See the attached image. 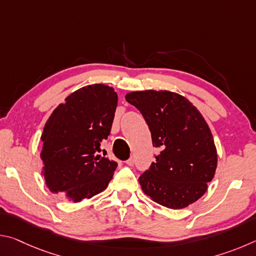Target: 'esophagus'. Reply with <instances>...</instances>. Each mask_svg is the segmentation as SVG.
I'll return each instance as SVG.
<instances>
[{
    "label": "esophagus",
    "instance_id": "1",
    "mask_svg": "<svg viewBox=\"0 0 256 256\" xmlns=\"http://www.w3.org/2000/svg\"><path fill=\"white\" fill-rule=\"evenodd\" d=\"M126 164H128V166H133V164H136V159H134L133 157H131L128 160H126Z\"/></svg>",
    "mask_w": 256,
    "mask_h": 256
}]
</instances>
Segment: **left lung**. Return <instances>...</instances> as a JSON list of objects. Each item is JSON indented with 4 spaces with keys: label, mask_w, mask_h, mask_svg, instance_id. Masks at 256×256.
I'll return each mask as SVG.
<instances>
[{
    "label": "left lung",
    "mask_w": 256,
    "mask_h": 256,
    "mask_svg": "<svg viewBox=\"0 0 256 256\" xmlns=\"http://www.w3.org/2000/svg\"><path fill=\"white\" fill-rule=\"evenodd\" d=\"M125 99L140 110L154 146L160 149L138 177L144 192L170 209L198 200L216 168L214 138L201 112L183 96L166 90L130 92Z\"/></svg>",
    "instance_id": "8db88e82"
}]
</instances>
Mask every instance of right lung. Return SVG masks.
<instances>
[{
	"label": "right lung",
	"instance_id": "obj_1",
	"mask_svg": "<svg viewBox=\"0 0 256 256\" xmlns=\"http://www.w3.org/2000/svg\"><path fill=\"white\" fill-rule=\"evenodd\" d=\"M116 107L114 89L97 84L71 94L50 116L40 138V158L52 193L80 202L107 188L118 162L98 152L110 133Z\"/></svg>",
	"mask_w": 256,
	"mask_h": 256
}]
</instances>
